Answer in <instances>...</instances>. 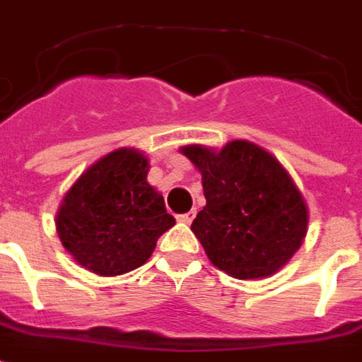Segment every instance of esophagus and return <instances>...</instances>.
<instances>
[{
	"instance_id": "esophagus-1",
	"label": "esophagus",
	"mask_w": 362,
	"mask_h": 362,
	"mask_svg": "<svg viewBox=\"0 0 362 362\" xmlns=\"http://www.w3.org/2000/svg\"><path fill=\"white\" fill-rule=\"evenodd\" d=\"M194 210H191V212H185V214H177V222H183V224H191L194 218Z\"/></svg>"
}]
</instances>
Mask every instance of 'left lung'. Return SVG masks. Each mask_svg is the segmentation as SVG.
Instances as JSON below:
<instances>
[{
  "label": "left lung",
  "mask_w": 362,
  "mask_h": 362,
  "mask_svg": "<svg viewBox=\"0 0 362 362\" xmlns=\"http://www.w3.org/2000/svg\"><path fill=\"white\" fill-rule=\"evenodd\" d=\"M179 152L199 169L206 204L191 224L210 263L234 279L275 275L308 232V204L275 156L250 140L220 150L201 144Z\"/></svg>",
  "instance_id": "left-lung-1"
}]
</instances>
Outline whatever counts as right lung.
Masks as SVG:
<instances>
[{"label": "right lung", "instance_id": "right-lung-1", "mask_svg": "<svg viewBox=\"0 0 362 362\" xmlns=\"http://www.w3.org/2000/svg\"><path fill=\"white\" fill-rule=\"evenodd\" d=\"M150 160L119 148L91 163L64 194L56 232L74 261L99 276L124 275L152 257L175 224L161 193L148 183Z\"/></svg>", "mask_w": 362, "mask_h": 362}]
</instances>
